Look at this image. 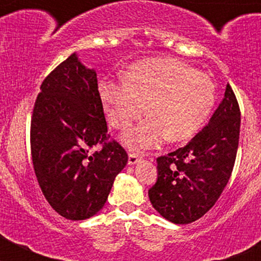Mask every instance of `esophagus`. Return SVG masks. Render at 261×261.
I'll return each mask as SVG.
<instances>
[{"mask_svg": "<svg viewBox=\"0 0 261 261\" xmlns=\"http://www.w3.org/2000/svg\"><path fill=\"white\" fill-rule=\"evenodd\" d=\"M140 161V155L136 153H132V151H129V155H128V163L129 165H136V163Z\"/></svg>", "mask_w": 261, "mask_h": 261, "instance_id": "1", "label": "esophagus"}]
</instances>
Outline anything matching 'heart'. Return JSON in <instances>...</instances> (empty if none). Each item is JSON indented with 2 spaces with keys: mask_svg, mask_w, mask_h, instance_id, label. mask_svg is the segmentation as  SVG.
Here are the masks:
<instances>
[{
  "mask_svg": "<svg viewBox=\"0 0 261 261\" xmlns=\"http://www.w3.org/2000/svg\"><path fill=\"white\" fill-rule=\"evenodd\" d=\"M99 91L110 123L128 128L146 112V121L126 130L121 141L133 150L153 149L166 138L186 141L199 132L214 106L208 74L176 59H151L130 66L125 80H105Z\"/></svg>",
  "mask_w": 261,
  "mask_h": 261,
  "instance_id": "heart-1",
  "label": "heart"
}]
</instances>
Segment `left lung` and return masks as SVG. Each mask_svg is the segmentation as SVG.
<instances>
[{
	"label": "left lung",
	"instance_id": "8db88e82",
	"mask_svg": "<svg viewBox=\"0 0 261 261\" xmlns=\"http://www.w3.org/2000/svg\"><path fill=\"white\" fill-rule=\"evenodd\" d=\"M241 110L231 86L208 125L184 147L156 158L158 177L149 199L163 218L177 225L199 220L217 202L231 176Z\"/></svg>",
	"mask_w": 261,
	"mask_h": 261
}]
</instances>
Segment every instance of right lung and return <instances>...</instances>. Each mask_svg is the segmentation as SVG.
<instances>
[{"label":"right lung","mask_w":261,"mask_h":261,"mask_svg":"<svg viewBox=\"0 0 261 261\" xmlns=\"http://www.w3.org/2000/svg\"><path fill=\"white\" fill-rule=\"evenodd\" d=\"M98 78L73 53L45 77L31 117L41 192L60 216L86 220L105 206L128 154L107 133Z\"/></svg>","instance_id":"right-lung-1"}]
</instances>
